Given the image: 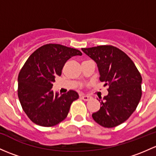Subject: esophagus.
Instances as JSON below:
<instances>
[{
  "label": "esophagus",
  "mask_w": 156,
  "mask_h": 156,
  "mask_svg": "<svg viewBox=\"0 0 156 156\" xmlns=\"http://www.w3.org/2000/svg\"><path fill=\"white\" fill-rule=\"evenodd\" d=\"M81 98L83 100H84V101H88V100H90L91 99V96H87V95H83V94H81Z\"/></svg>",
  "instance_id": "34e87169"
}]
</instances>
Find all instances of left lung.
I'll list each match as a JSON object with an SVG mask.
<instances>
[{
    "label": "left lung",
    "mask_w": 156,
    "mask_h": 156,
    "mask_svg": "<svg viewBox=\"0 0 156 156\" xmlns=\"http://www.w3.org/2000/svg\"><path fill=\"white\" fill-rule=\"evenodd\" d=\"M81 50L97 64L100 81L109 85L108 94L101 100L100 109L92 117L103 127L120 125L140 101L141 75L130 57L116 47L100 45Z\"/></svg>",
    "instance_id": "8db88e82"
}]
</instances>
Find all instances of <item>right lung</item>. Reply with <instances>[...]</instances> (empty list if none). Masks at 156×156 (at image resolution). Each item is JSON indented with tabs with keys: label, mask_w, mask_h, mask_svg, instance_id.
Here are the masks:
<instances>
[{
	"label": "right lung",
	"mask_w": 156,
	"mask_h": 156,
	"mask_svg": "<svg viewBox=\"0 0 156 156\" xmlns=\"http://www.w3.org/2000/svg\"><path fill=\"white\" fill-rule=\"evenodd\" d=\"M77 55H82L78 49L47 44L37 49L23 66L18 77V96L33 122L50 127L67 117L71 104L79 97L78 93L69 90L60 95L51 88L66 62Z\"/></svg>",
	"instance_id": "add662e5"
}]
</instances>
